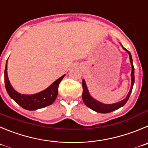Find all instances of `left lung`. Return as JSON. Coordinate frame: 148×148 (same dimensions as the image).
I'll list each match as a JSON object with an SVG mask.
<instances>
[{"label":"left lung","mask_w":148,"mask_h":148,"mask_svg":"<svg viewBox=\"0 0 148 148\" xmlns=\"http://www.w3.org/2000/svg\"><path fill=\"white\" fill-rule=\"evenodd\" d=\"M123 47V46H122ZM124 49L127 52H128V55H129V58H130V62L131 64H132V86H131V89L129 93H128V96H126L125 99H123L121 101L118 102V103H112V104H104V103H102L101 102L95 100L94 99L91 97L90 95L89 94V92L88 90V88H87L86 84H85V80H82V100L83 102L85 103V105L87 107H88L89 108H90L91 110H94V111L97 112L99 113H109L111 112L114 111V110H118V109L121 108V107L125 105V103H126L127 101L128 100L129 97H130V95L132 93V89H133L134 83V67L133 65V61H132V55H131L130 52L128 50H127L126 49L123 47Z\"/></svg>","instance_id":"obj_1"}]
</instances>
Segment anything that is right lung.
Masks as SVG:
<instances>
[{
    "mask_svg": "<svg viewBox=\"0 0 148 148\" xmlns=\"http://www.w3.org/2000/svg\"><path fill=\"white\" fill-rule=\"evenodd\" d=\"M65 75L58 79L49 88L40 93L34 95H23L14 90L9 81L7 75V61L4 71L5 87L8 94L15 102L27 110H36L50 105L55 101L58 93V86Z\"/></svg>",
    "mask_w": 148,
    "mask_h": 148,
    "instance_id": "1",
    "label": "right lung"
}]
</instances>
